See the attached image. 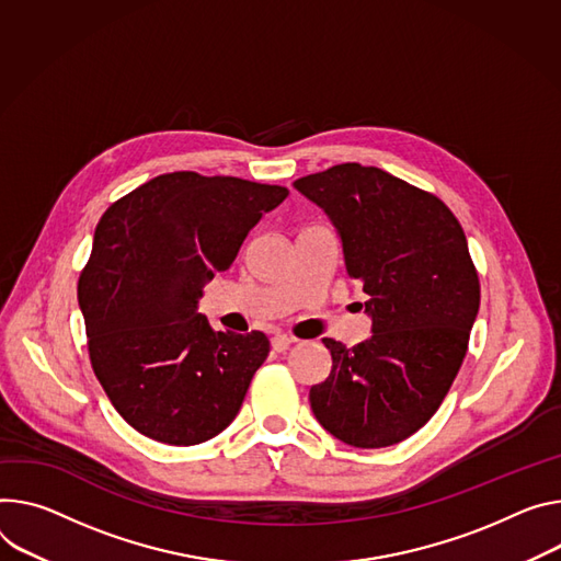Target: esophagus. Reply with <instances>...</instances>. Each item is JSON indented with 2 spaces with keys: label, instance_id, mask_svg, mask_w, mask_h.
<instances>
[{
  "label": "esophagus",
  "instance_id": "obj_1",
  "mask_svg": "<svg viewBox=\"0 0 561 561\" xmlns=\"http://www.w3.org/2000/svg\"><path fill=\"white\" fill-rule=\"evenodd\" d=\"M293 342H295V337H290V335H286V333H275V335H273V348H275L277 353H284Z\"/></svg>",
  "mask_w": 561,
  "mask_h": 561
}]
</instances>
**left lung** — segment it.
Instances as JSON below:
<instances>
[{
	"label": "left lung",
	"instance_id": "1",
	"mask_svg": "<svg viewBox=\"0 0 561 561\" xmlns=\"http://www.w3.org/2000/svg\"><path fill=\"white\" fill-rule=\"evenodd\" d=\"M293 187L333 224L371 318L360 344L322 337L333 367L311 410L346 445H396L434 416L466 358L481 299L466 232L440 198L378 168L342 163Z\"/></svg>",
	"mask_w": 561,
	"mask_h": 561
}]
</instances>
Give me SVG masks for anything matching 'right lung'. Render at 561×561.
I'll list each match as a JSON object with an SVG mask.
<instances>
[{
    "label": "right lung",
    "mask_w": 561,
    "mask_h": 561,
    "mask_svg": "<svg viewBox=\"0 0 561 561\" xmlns=\"http://www.w3.org/2000/svg\"><path fill=\"white\" fill-rule=\"evenodd\" d=\"M286 187L161 174L100 219L78 301L93 371L140 434L196 445L224 432L271 351L262 331H215L198 299Z\"/></svg>",
    "instance_id": "1"
}]
</instances>
